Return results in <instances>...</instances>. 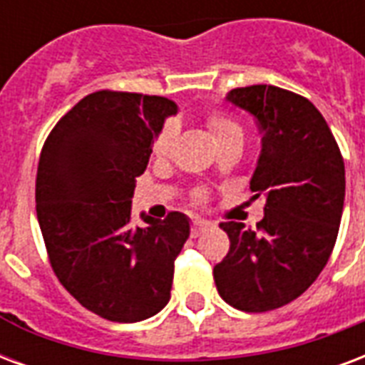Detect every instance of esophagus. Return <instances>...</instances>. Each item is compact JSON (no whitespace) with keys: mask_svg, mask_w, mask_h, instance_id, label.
<instances>
[{"mask_svg":"<svg viewBox=\"0 0 365 365\" xmlns=\"http://www.w3.org/2000/svg\"><path fill=\"white\" fill-rule=\"evenodd\" d=\"M214 224L212 222H208V220H193V224H191V233H193V237H199L201 233L208 232V230H212Z\"/></svg>","mask_w":365,"mask_h":365,"instance_id":"obj_1","label":"esophagus"}]
</instances>
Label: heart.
Wrapping results in <instances>:
<instances>
[{
  "mask_svg": "<svg viewBox=\"0 0 365 365\" xmlns=\"http://www.w3.org/2000/svg\"><path fill=\"white\" fill-rule=\"evenodd\" d=\"M205 122H207V128L210 135H212L214 143L220 147L230 145V143H237V141H243V130L239 126L237 122L230 118L224 113H220V110H210L205 116ZM172 143V128L166 126L163 132L158 133L155 141H153V155L155 157H164L166 153H168V147ZM195 199L197 201H205V193L199 191V193L195 195Z\"/></svg>",
  "mask_w": 365,
  "mask_h": 365,
  "instance_id": "1",
  "label": "heart"
}]
</instances>
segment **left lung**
I'll use <instances>...</instances> for the list:
<instances>
[{
    "instance_id": "left-lung-1",
    "label": "left lung",
    "mask_w": 365,
    "mask_h": 365,
    "mask_svg": "<svg viewBox=\"0 0 365 365\" xmlns=\"http://www.w3.org/2000/svg\"><path fill=\"white\" fill-rule=\"evenodd\" d=\"M227 101L255 116L262 151L250 178L264 218L255 230L222 222L230 250L214 266L222 299L243 312H268L299 299L329 260L344 205L343 155L306 97L277 86H249Z\"/></svg>"
}]
</instances>
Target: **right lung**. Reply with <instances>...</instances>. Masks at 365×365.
Listing matches in <instances>:
<instances>
[{"instance_id":"add662e5","label":"right lung","mask_w":365,"mask_h":365,"mask_svg":"<svg viewBox=\"0 0 365 365\" xmlns=\"http://www.w3.org/2000/svg\"><path fill=\"white\" fill-rule=\"evenodd\" d=\"M176 113L166 97L96 91L55 124L41 149L36 212L49 264L83 308L108 322H141L170 300L189 218L141 214L143 227L130 220L135 178Z\"/></svg>"}]
</instances>
